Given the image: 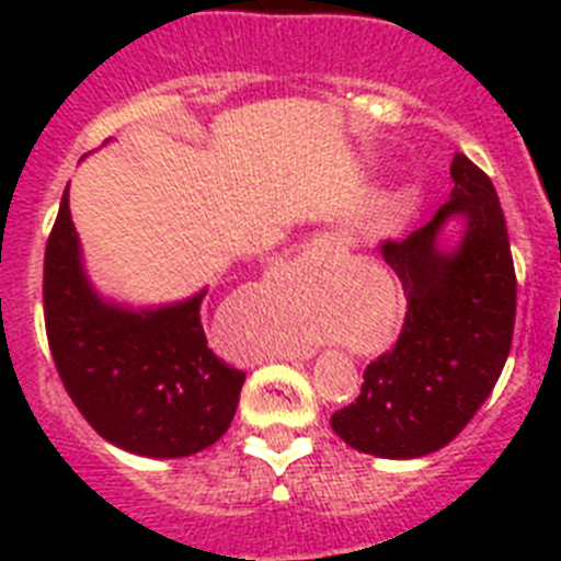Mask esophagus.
Returning a JSON list of instances; mask_svg holds the SVG:
<instances>
[{"label":"esophagus","mask_w":561,"mask_h":561,"mask_svg":"<svg viewBox=\"0 0 561 561\" xmlns=\"http://www.w3.org/2000/svg\"><path fill=\"white\" fill-rule=\"evenodd\" d=\"M314 250H317V252H323V250H329V244H325V241H320V244H314ZM311 354H314V351H311V348H297L291 356H300V359H309Z\"/></svg>","instance_id":"obj_1"}]
</instances>
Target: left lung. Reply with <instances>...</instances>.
I'll list each match as a JSON object with an SVG mask.
<instances>
[{
    "instance_id": "1",
    "label": "left lung",
    "mask_w": 561,
    "mask_h": 561,
    "mask_svg": "<svg viewBox=\"0 0 561 561\" xmlns=\"http://www.w3.org/2000/svg\"><path fill=\"white\" fill-rule=\"evenodd\" d=\"M453 196L424 227L381 241V257L408 295L388 354L362 374V390L331 415L348 447L376 458H421L447 447L489 399L514 336L517 275L492 180L466 153L453 157ZM465 219L455 251L437 247L447 218Z\"/></svg>"
}]
</instances>
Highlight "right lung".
Listing matches in <instances>:
<instances>
[{
  "label": "right lung",
  "instance_id": "add662e5",
  "mask_svg": "<svg viewBox=\"0 0 561 561\" xmlns=\"http://www.w3.org/2000/svg\"><path fill=\"white\" fill-rule=\"evenodd\" d=\"M205 291L148 311L101 300L83 275L64 191L44 250V325L69 399L108 444L146 458H185L227 433L244 370L207 348Z\"/></svg>",
  "mask_w": 561,
  "mask_h": 561
}]
</instances>
